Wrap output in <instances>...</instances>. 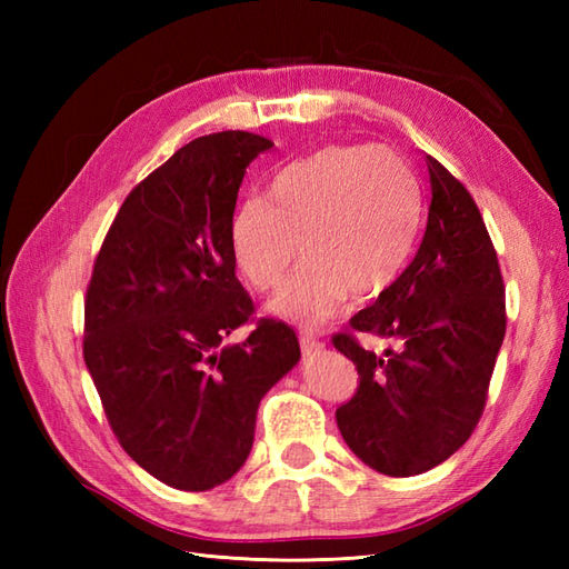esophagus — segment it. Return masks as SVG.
Returning <instances> with one entry per match:
<instances>
[{"instance_id":"obj_1","label":"esophagus","mask_w":569,"mask_h":569,"mask_svg":"<svg viewBox=\"0 0 569 569\" xmlns=\"http://www.w3.org/2000/svg\"><path fill=\"white\" fill-rule=\"evenodd\" d=\"M298 340H300V347H303V352H318V349L322 347V342L318 340V335L312 330H300Z\"/></svg>"}]
</instances>
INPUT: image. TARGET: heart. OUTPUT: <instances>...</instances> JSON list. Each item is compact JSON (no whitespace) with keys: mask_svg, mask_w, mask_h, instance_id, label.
<instances>
[{"mask_svg":"<svg viewBox=\"0 0 569 569\" xmlns=\"http://www.w3.org/2000/svg\"><path fill=\"white\" fill-rule=\"evenodd\" d=\"M422 224V198L410 166L371 143L328 147L286 163L261 200H244L229 222L239 276L271 293L296 261L306 263L273 298L271 312L320 322L347 296L369 300L389 288L410 259Z\"/></svg>","mask_w":569,"mask_h":569,"instance_id":"obj_1","label":"heart"}]
</instances>
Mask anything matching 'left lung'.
I'll list each match as a JSON object with an SVG mask.
<instances>
[{
    "label": "left lung",
    "instance_id": "obj_1",
    "mask_svg": "<svg viewBox=\"0 0 569 569\" xmlns=\"http://www.w3.org/2000/svg\"><path fill=\"white\" fill-rule=\"evenodd\" d=\"M426 163L432 200L418 253L349 320L352 332L332 335L359 373L337 428L389 477L422 475L469 440L506 335L503 278L477 202L440 161ZM365 331L392 342L383 358L358 345Z\"/></svg>",
    "mask_w": 569,
    "mask_h": 569
}]
</instances>
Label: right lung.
Returning a JSON list of instances; mask_svg holds the SVG:
<instances>
[{"instance_id":"right-lung-1","label":"right lung","mask_w":569,"mask_h":569,"mask_svg":"<svg viewBox=\"0 0 569 569\" xmlns=\"http://www.w3.org/2000/svg\"><path fill=\"white\" fill-rule=\"evenodd\" d=\"M271 147L239 129L186 143L129 192L92 266L84 365L119 445L173 489L237 475L263 393L300 359L293 328L251 318L229 251L241 178Z\"/></svg>"}]
</instances>
